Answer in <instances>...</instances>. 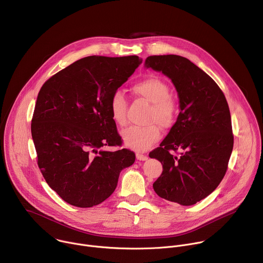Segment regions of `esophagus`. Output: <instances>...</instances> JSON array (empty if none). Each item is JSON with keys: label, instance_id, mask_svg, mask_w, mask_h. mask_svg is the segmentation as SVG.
<instances>
[{"label": "esophagus", "instance_id": "1", "mask_svg": "<svg viewBox=\"0 0 263 263\" xmlns=\"http://www.w3.org/2000/svg\"><path fill=\"white\" fill-rule=\"evenodd\" d=\"M136 158H137L138 160H140V161H144V160L147 159V157H146L145 155L140 154V153H137V154H136Z\"/></svg>", "mask_w": 263, "mask_h": 263}]
</instances>
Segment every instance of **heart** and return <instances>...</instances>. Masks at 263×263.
<instances>
[{
	"label": "heart",
	"instance_id": "heart-1",
	"mask_svg": "<svg viewBox=\"0 0 263 263\" xmlns=\"http://www.w3.org/2000/svg\"><path fill=\"white\" fill-rule=\"evenodd\" d=\"M133 91L152 103L148 111V123H155L146 127H130L123 131V140L126 146L135 151L144 152L156 143L161 136L160 125L162 129H171L178 117V103L170 95L168 84L158 76H148L137 81ZM109 111L112 121L118 126L127 123V100L125 93L117 89L111 95Z\"/></svg>",
	"mask_w": 263,
	"mask_h": 263
}]
</instances>
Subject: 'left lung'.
<instances>
[{
	"mask_svg": "<svg viewBox=\"0 0 263 263\" xmlns=\"http://www.w3.org/2000/svg\"><path fill=\"white\" fill-rule=\"evenodd\" d=\"M144 65L172 80L180 103L177 122L148 154L163 167L153 189L162 199L194 205L216 189L228 168L234 138L227 100L214 80L185 57L148 56ZM178 149L176 157L172 151Z\"/></svg>",
	"mask_w": 263,
	"mask_h": 263,
	"instance_id": "left-lung-1",
	"label": "left lung"
}]
</instances>
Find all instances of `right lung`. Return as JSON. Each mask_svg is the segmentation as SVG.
<instances>
[{
	"label": "right lung",
	"instance_id": "add662e5",
	"mask_svg": "<svg viewBox=\"0 0 263 263\" xmlns=\"http://www.w3.org/2000/svg\"><path fill=\"white\" fill-rule=\"evenodd\" d=\"M140 62L138 56H88L55 73L37 96L31 122L37 164L51 189L72 206L104 202L122 170L135 161L128 148L101 147L122 145L109 101Z\"/></svg>",
	"mask_w": 263,
	"mask_h": 263
}]
</instances>
